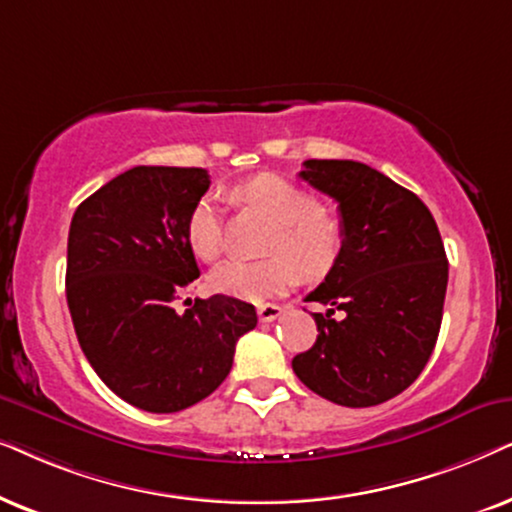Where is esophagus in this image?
I'll return each mask as SVG.
<instances>
[{"label": "esophagus", "mask_w": 512, "mask_h": 512, "mask_svg": "<svg viewBox=\"0 0 512 512\" xmlns=\"http://www.w3.org/2000/svg\"><path fill=\"white\" fill-rule=\"evenodd\" d=\"M283 309L276 304H260L257 306V318H260V323H271V320H276L281 316Z\"/></svg>", "instance_id": "obj_1"}]
</instances>
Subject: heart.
Returning <instances> with one entry per match:
<instances>
[{"label": "heart", "mask_w": 512, "mask_h": 512, "mask_svg": "<svg viewBox=\"0 0 512 512\" xmlns=\"http://www.w3.org/2000/svg\"><path fill=\"white\" fill-rule=\"evenodd\" d=\"M234 199L276 224L267 243L269 260H227L210 274V285L222 295L264 302L283 295L304 278H323L344 250L342 217L320 208V201L285 177L264 173L234 187ZM187 245L203 262H213L222 250V217L213 196H201L185 222Z\"/></svg>", "instance_id": "b5f03b06"}]
</instances>
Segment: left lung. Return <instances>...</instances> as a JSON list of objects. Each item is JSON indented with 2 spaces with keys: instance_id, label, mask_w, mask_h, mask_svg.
<instances>
[{
  "instance_id": "1",
  "label": "left lung",
  "mask_w": 512,
  "mask_h": 512,
  "mask_svg": "<svg viewBox=\"0 0 512 512\" xmlns=\"http://www.w3.org/2000/svg\"><path fill=\"white\" fill-rule=\"evenodd\" d=\"M299 177L337 201L346 241L306 295L330 309L313 313L316 344L292 358V370L330 403H386L419 377L438 342L449 271L438 224L417 194L365 163L309 159Z\"/></svg>"
}]
</instances>
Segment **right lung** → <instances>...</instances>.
<instances>
[{"label":"right lung","mask_w":512,"mask_h":512,"mask_svg":"<svg viewBox=\"0 0 512 512\" xmlns=\"http://www.w3.org/2000/svg\"><path fill=\"white\" fill-rule=\"evenodd\" d=\"M203 168L135 166L74 210L65 292L79 346L121 400L145 412L187 410L227 379L238 337L257 325L236 297L173 302L199 278L189 210L208 192Z\"/></svg>","instance_id":"obj_1"}]
</instances>
